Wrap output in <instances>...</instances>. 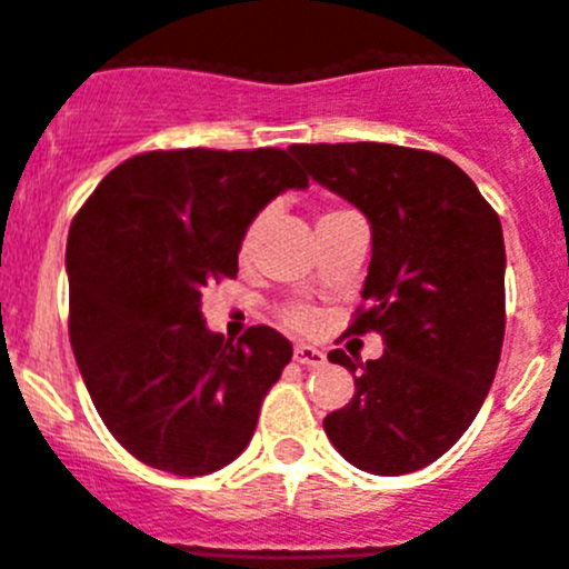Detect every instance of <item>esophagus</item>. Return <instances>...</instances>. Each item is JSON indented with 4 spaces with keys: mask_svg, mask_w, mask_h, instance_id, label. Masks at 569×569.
I'll use <instances>...</instances> for the list:
<instances>
[{
    "mask_svg": "<svg viewBox=\"0 0 569 569\" xmlns=\"http://www.w3.org/2000/svg\"><path fill=\"white\" fill-rule=\"evenodd\" d=\"M295 361L302 363V367H322L328 358H325L322 350L317 347H308V345H297L295 347Z\"/></svg>",
    "mask_w": 569,
    "mask_h": 569,
    "instance_id": "obj_1",
    "label": "esophagus"
}]
</instances>
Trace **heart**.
<instances>
[{
    "label": "heart",
    "mask_w": 569,
    "mask_h": 569,
    "mask_svg": "<svg viewBox=\"0 0 569 569\" xmlns=\"http://www.w3.org/2000/svg\"><path fill=\"white\" fill-rule=\"evenodd\" d=\"M339 213H347V211H336V208H333V211H325L322 217H319V222H322V219H330V217H339ZM258 228H261V222H252L250 228H247L244 239H241V256H250L252 244H256ZM283 319L291 325V328L308 330V328H313V322H317V313H313L311 308H306V306H289L283 311Z\"/></svg>",
    "instance_id": "b5f03b06"
}]
</instances>
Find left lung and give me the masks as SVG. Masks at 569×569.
<instances>
[{
    "label": "left lung",
    "mask_w": 569,
    "mask_h": 569,
    "mask_svg": "<svg viewBox=\"0 0 569 569\" xmlns=\"http://www.w3.org/2000/svg\"><path fill=\"white\" fill-rule=\"evenodd\" d=\"M317 183L372 224V261L350 333L378 330L383 356L328 361L356 395L325 417L352 467L406 476L448 453L476 419L506 333L503 228L478 186L428 150L397 144H295Z\"/></svg>",
    "instance_id": "8db88e82"
}]
</instances>
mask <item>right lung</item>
<instances>
[{"mask_svg":"<svg viewBox=\"0 0 569 569\" xmlns=\"http://www.w3.org/2000/svg\"><path fill=\"white\" fill-rule=\"evenodd\" d=\"M308 178L286 150H156L104 174L66 244L69 339L116 442L174 476L222 470L250 445L289 339L211 333L202 289L236 278L247 228Z\"/></svg>","mask_w":569,"mask_h":569,"instance_id":"right-lung-1","label":"right lung"}]
</instances>
